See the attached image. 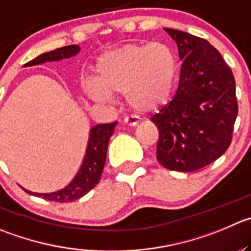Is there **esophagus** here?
<instances>
[{"label": "esophagus", "instance_id": "obj_1", "mask_svg": "<svg viewBox=\"0 0 251 251\" xmlns=\"http://www.w3.org/2000/svg\"><path fill=\"white\" fill-rule=\"evenodd\" d=\"M138 118H136V116H126L125 119H124V123H125V125L127 126H136L138 124Z\"/></svg>", "mask_w": 251, "mask_h": 251}]
</instances>
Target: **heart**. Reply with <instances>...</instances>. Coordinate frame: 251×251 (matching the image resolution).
Listing matches in <instances>:
<instances>
[{
	"label": "heart",
	"mask_w": 251,
	"mask_h": 251,
	"mask_svg": "<svg viewBox=\"0 0 251 251\" xmlns=\"http://www.w3.org/2000/svg\"><path fill=\"white\" fill-rule=\"evenodd\" d=\"M175 74L176 61L168 45L159 41L126 44L101 53L96 62V78L84 77L81 86L97 103L125 94L132 110L147 113L167 100Z\"/></svg>",
	"instance_id": "heart-1"
}]
</instances>
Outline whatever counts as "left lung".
<instances>
[{
	"label": "left lung",
	"mask_w": 251,
	"mask_h": 251,
	"mask_svg": "<svg viewBox=\"0 0 251 251\" xmlns=\"http://www.w3.org/2000/svg\"><path fill=\"white\" fill-rule=\"evenodd\" d=\"M182 61L174 97L151 118L159 131L157 159L175 172H194L228 150L238 115L235 81L207 40L164 28Z\"/></svg>",
	"instance_id": "left-lung-1"
}]
</instances>
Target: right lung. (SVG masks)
<instances>
[{"label": "right lung", "instance_id": "obj_1", "mask_svg": "<svg viewBox=\"0 0 251 251\" xmlns=\"http://www.w3.org/2000/svg\"><path fill=\"white\" fill-rule=\"evenodd\" d=\"M81 51L78 45H69L64 48L56 49L53 51L44 52L35 57L34 60L29 61L28 64L23 67L38 66V65L46 64V62H53V61L66 60L76 56ZM118 121L110 124H99L93 126L89 130L88 142H87L86 154H84L82 164L78 172L74 176V179L69 182L65 187L53 193H33L24 187H22L29 195L38 196V198L45 199L48 201H55V202H69L81 199L86 194L96 186L99 182L103 173L104 164H105L106 151H108V143L110 137L113 136L115 126Z\"/></svg>", "mask_w": 251, "mask_h": 251}]
</instances>
